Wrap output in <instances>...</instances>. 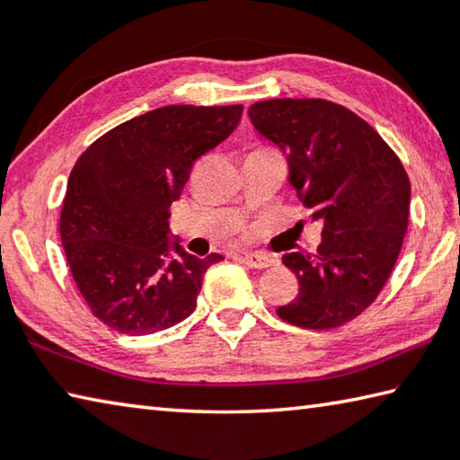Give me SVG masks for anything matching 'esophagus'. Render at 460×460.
<instances>
[{"instance_id": "1", "label": "esophagus", "mask_w": 460, "mask_h": 460, "mask_svg": "<svg viewBox=\"0 0 460 460\" xmlns=\"http://www.w3.org/2000/svg\"><path fill=\"white\" fill-rule=\"evenodd\" d=\"M241 260L247 268H253V270H263V268H270V266H276L278 260L271 258L268 253H260V252H252V253H243L241 255Z\"/></svg>"}]
</instances>
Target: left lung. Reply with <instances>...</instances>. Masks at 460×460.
Returning <instances> with one entry per match:
<instances>
[{
  "label": "left lung",
  "instance_id": "obj_1",
  "mask_svg": "<svg viewBox=\"0 0 460 460\" xmlns=\"http://www.w3.org/2000/svg\"><path fill=\"white\" fill-rule=\"evenodd\" d=\"M247 115L282 152L288 182L310 219L323 221L314 255L282 258L300 290L278 316L316 331L353 321L377 298L400 255L410 215L406 170L367 121L331 101L270 99Z\"/></svg>",
  "mask_w": 460,
  "mask_h": 460
}]
</instances>
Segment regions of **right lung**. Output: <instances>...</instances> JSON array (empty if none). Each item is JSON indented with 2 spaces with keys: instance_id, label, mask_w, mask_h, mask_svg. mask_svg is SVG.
Returning a JSON list of instances; mask_svg holds the SVG:
<instances>
[{
  "instance_id": "add662e5",
  "label": "right lung",
  "mask_w": 460,
  "mask_h": 460,
  "mask_svg": "<svg viewBox=\"0 0 460 460\" xmlns=\"http://www.w3.org/2000/svg\"><path fill=\"white\" fill-rule=\"evenodd\" d=\"M241 105L154 109L107 131L76 160L60 239L76 288L109 329L139 337L182 323L202 276L223 255L197 258L170 233L194 160L239 126Z\"/></svg>"
}]
</instances>
